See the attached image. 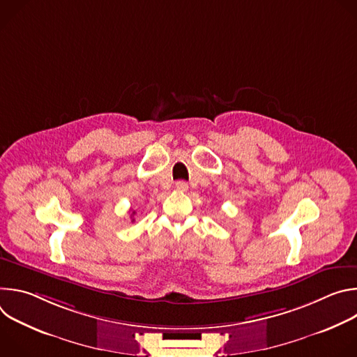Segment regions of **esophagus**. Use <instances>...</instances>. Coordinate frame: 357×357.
Here are the masks:
<instances>
[{
  "label": "esophagus",
  "mask_w": 357,
  "mask_h": 357,
  "mask_svg": "<svg viewBox=\"0 0 357 357\" xmlns=\"http://www.w3.org/2000/svg\"><path fill=\"white\" fill-rule=\"evenodd\" d=\"M176 189H179V190H186V189H188V183L183 182V181H179V182H176Z\"/></svg>",
  "instance_id": "obj_1"
}]
</instances>
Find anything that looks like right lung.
<instances>
[{"mask_svg": "<svg viewBox=\"0 0 357 357\" xmlns=\"http://www.w3.org/2000/svg\"><path fill=\"white\" fill-rule=\"evenodd\" d=\"M132 215H134V213H132Z\"/></svg>", "mask_w": 357, "mask_h": 357, "instance_id": "1", "label": "right lung"}]
</instances>
